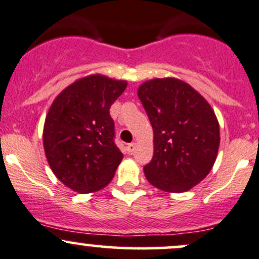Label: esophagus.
<instances>
[{"label":"esophagus","instance_id":"1","mask_svg":"<svg viewBox=\"0 0 259 259\" xmlns=\"http://www.w3.org/2000/svg\"><path fill=\"white\" fill-rule=\"evenodd\" d=\"M135 146H136V144H135V143H132V144H129V145H127V146H126V150H127V152H129V153H132L133 151H134Z\"/></svg>","mask_w":259,"mask_h":259}]
</instances>
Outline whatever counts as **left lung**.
Returning a JSON list of instances; mask_svg holds the SVG:
<instances>
[{
    "label": "left lung",
    "instance_id": "8db88e82",
    "mask_svg": "<svg viewBox=\"0 0 259 259\" xmlns=\"http://www.w3.org/2000/svg\"><path fill=\"white\" fill-rule=\"evenodd\" d=\"M138 96L153 130V157L144 167L156 188L183 193L200 183L214 166L220 125L205 98L176 77L145 81Z\"/></svg>",
    "mask_w": 259,
    "mask_h": 259
}]
</instances>
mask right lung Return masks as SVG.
<instances>
[{"label":"right lung","instance_id":"add662e5","mask_svg":"<svg viewBox=\"0 0 259 259\" xmlns=\"http://www.w3.org/2000/svg\"><path fill=\"white\" fill-rule=\"evenodd\" d=\"M126 86L125 79L92 73L64 88L51 103L42 129L45 156L56 178L73 192H97L114 177L123 153L113 140L109 108Z\"/></svg>","mask_w":259,"mask_h":259}]
</instances>
